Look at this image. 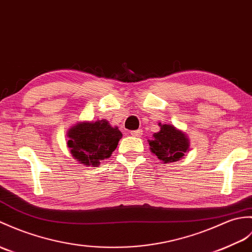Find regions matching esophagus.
<instances>
[{"instance_id": "34e87169", "label": "esophagus", "mask_w": 252, "mask_h": 252, "mask_svg": "<svg viewBox=\"0 0 252 252\" xmlns=\"http://www.w3.org/2000/svg\"><path fill=\"white\" fill-rule=\"evenodd\" d=\"M131 135L134 137H140L143 135L142 130H136V131H131Z\"/></svg>"}]
</instances>
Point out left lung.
Returning a JSON list of instances; mask_svg holds the SVG:
<instances>
[{
	"label": "left lung",
	"mask_w": 252,
	"mask_h": 252,
	"mask_svg": "<svg viewBox=\"0 0 252 252\" xmlns=\"http://www.w3.org/2000/svg\"><path fill=\"white\" fill-rule=\"evenodd\" d=\"M160 131L148 139L150 151L164 164L176 162L190 149V140L184 131L173 125L159 124Z\"/></svg>",
	"instance_id": "8db88e82"
}]
</instances>
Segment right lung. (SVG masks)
Instances as JSON below:
<instances>
[{"mask_svg":"<svg viewBox=\"0 0 252 252\" xmlns=\"http://www.w3.org/2000/svg\"><path fill=\"white\" fill-rule=\"evenodd\" d=\"M67 147L76 161L86 166L96 167L102 160L112 156L122 134L105 119L81 121L67 131Z\"/></svg>","mask_w":252,"mask_h":252,"instance_id":"add662e5","label":"right lung"}]
</instances>
